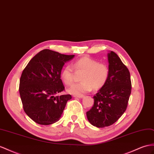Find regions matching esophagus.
Returning <instances> with one entry per match:
<instances>
[{
	"mask_svg": "<svg viewBox=\"0 0 154 154\" xmlns=\"http://www.w3.org/2000/svg\"><path fill=\"white\" fill-rule=\"evenodd\" d=\"M84 97V96L82 95V96H73V97H75V98H82Z\"/></svg>",
	"mask_w": 154,
	"mask_h": 154,
	"instance_id": "obj_1",
	"label": "esophagus"
}]
</instances>
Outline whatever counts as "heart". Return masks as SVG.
Returning a JSON list of instances; mask_svg holds the SVG:
<instances>
[{
  "instance_id": "heart-1",
  "label": "heart",
  "mask_w": 154,
  "mask_h": 154,
  "mask_svg": "<svg viewBox=\"0 0 154 154\" xmlns=\"http://www.w3.org/2000/svg\"><path fill=\"white\" fill-rule=\"evenodd\" d=\"M73 68L77 72H82V82L72 85L68 92L74 96H82L94 90L103 88L109 76L108 66L88 57L77 59L73 63ZM60 79L66 85H71L73 82V70L69 66H65L60 72Z\"/></svg>"
}]
</instances>
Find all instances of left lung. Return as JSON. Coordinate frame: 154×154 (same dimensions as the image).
<instances>
[{
	"label": "left lung",
	"instance_id": "obj_1",
	"mask_svg": "<svg viewBox=\"0 0 154 154\" xmlns=\"http://www.w3.org/2000/svg\"><path fill=\"white\" fill-rule=\"evenodd\" d=\"M107 57V82L94 96L93 107L86 112L90 123L97 128L107 127L119 119L128 107L131 92V77L127 67L113 51H110Z\"/></svg>",
	"mask_w": 154,
	"mask_h": 154
}]
</instances>
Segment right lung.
I'll return each mask as SVG.
<instances>
[{
	"label": "right lung",
	"mask_w": 154,
	"mask_h": 154,
	"mask_svg": "<svg viewBox=\"0 0 154 154\" xmlns=\"http://www.w3.org/2000/svg\"><path fill=\"white\" fill-rule=\"evenodd\" d=\"M75 55H66L49 49L36 54L21 74L19 94L23 109L36 123L50 125L60 120L69 94L56 96L64 90L60 72Z\"/></svg>",
	"instance_id": "1"
}]
</instances>
